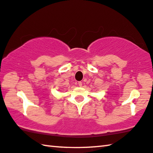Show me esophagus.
Returning <instances> with one entry per match:
<instances>
[{
  "label": "esophagus",
  "mask_w": 153,
  "mask_h": 153,
  "mask_svg": "<svg viewBox=\"0 0 153 153\" xmlns=\"http://www.w3.org/2000/svg\"><path fill=\"white\" fill-rule=\"evenodd\" d=\"M78 86H79V87H82V82H78Z\"/></svg>",
  "instance_id": "34e87169"
}]
</instances>
